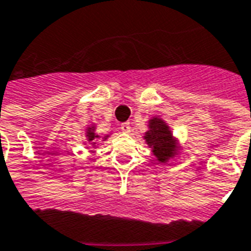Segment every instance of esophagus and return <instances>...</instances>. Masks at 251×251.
Segmentation results:
<instances>
[{"instance_id":"esophagus-1","label":"esophagus","mask_w":251,"mask_h":251,"mask_svg":"<svg viewBox=\"0 0 251 251\" xmlns=\"http://www.w3.org/2000/svg\"><path fill=\"white\" fill-rule=\"evenodd\" d=\"M121 131H122V133H129V131H130V124H127V122L121 124Z\"/></svg>"}]
</instances>
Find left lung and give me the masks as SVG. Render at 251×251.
I'll return each instance as SVG.
<instances>
[{"label":"left lung","instance_id":"8db88e82","mask_svg":"<svg viewBox=\"0 0 251 251\" xmlns=\"http://www.w3.org/2000/svg\"><path fill=\"white\" fill-rule=\"evenodd\" d=\"M148 145L152 148L154 156H157L158 161H167L174 156L175 142L172 133L167 124L160 118H153L149 124V131L145 134Z\"/></svg>","mask_w":251,"mask_h":251}]
</instances>
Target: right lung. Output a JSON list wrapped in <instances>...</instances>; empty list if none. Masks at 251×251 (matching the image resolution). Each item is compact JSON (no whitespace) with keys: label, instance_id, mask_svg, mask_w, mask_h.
Segmentation results:
<instances>
[{"label":"right lung","instance_id":"add662e5","mask_svg":"<svg viewBox=\"0 0 251 251\" xmlns=\"http://www.w3.org/2000/svg\"><path fill=\"white\" fill-rule=\"evenodd\" d=\"M97 137H98V136H95V134H94V131H91V130H88V131H87V138H88V141H93L94 138H97Z\"/></svg>","mask_w":251,"mask_h":251}]
</instances>
